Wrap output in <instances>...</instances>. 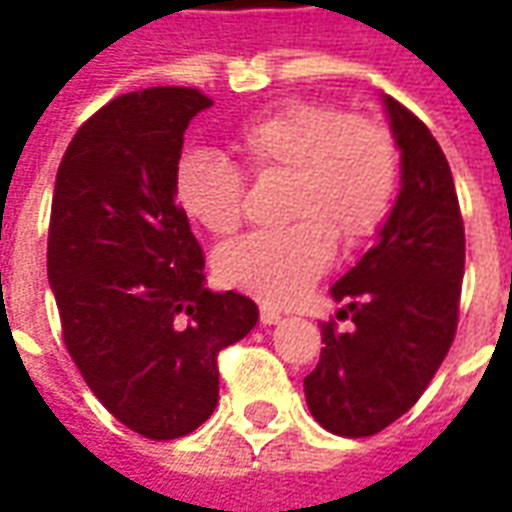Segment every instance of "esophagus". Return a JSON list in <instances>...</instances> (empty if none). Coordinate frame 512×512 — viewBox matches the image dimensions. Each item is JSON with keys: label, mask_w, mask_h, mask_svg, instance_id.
<instances>
[{"label": "esophagus", "mask_w": 512, "mask_h": 512, "mask_svg": "<svg viewBox=\"0 0 512 512\" xmlns=\"http://www.w3.org/2000/svg\"><path fill=\"white\" fill-rule=\"evenodd\" d=\"M279 321H282V312H279L277 307H268V304L260 307V323H263V326H274V323Z\"/></svg>", "instance_id": "34e87169"}]
</instances>
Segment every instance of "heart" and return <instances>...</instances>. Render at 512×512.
<instances>
[{
  "label": "heart",
  "instance_id": "heart-1",
  "mask_svg": "<svg viewBox=\"0 0 512 512\" xmlns=\"http://www.w3.org/2000/svg\"><path fill=\"white\" fill-rule=\"evenodd\" d=\"M255 175H288L282 213L288 227L241 235L216 252L230 288L288 304L329 268L334 238L356 246L384 224L397 186V150L373 117L343 115L315 101H293L235 136ZM175 197L213 235H230L244 216V175L216 153L178 161Z\"/></svg>",
  "mask_w": 512,
  "mask_h": 512
}]
</instances>
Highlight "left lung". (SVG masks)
I'll use <instances>...</instances> for the list:
<instances>
[{
  "label": "left lung",
  "mask_w": 512,
  "mask_h": 512,
  "mask_svg": "<svg viewBox=\"0 0 512 512\" xmlns=\"http://www.w3.org/2000/svg\"><path fill=\"white\" fill-rule=\"evenodd\" d=\"M400 150V191L376 246L332 285L345 301L321 323V362L304 378L312 417L337 436H373L403 417L450 351L461 301L463 219L447 158L428 126L384 95Z\"/></svg>",
  "instance_id": "obj_1"
}]
</instances>
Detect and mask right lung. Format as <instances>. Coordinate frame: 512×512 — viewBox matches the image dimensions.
<instances>
[{
	"instance_id": "obj_1",
	"label": "right lung",
	"mask_w": 512,
	"mask_h": 512,
	"mask_svg": "<svg viewBox=\"0 0 512 512\" xmlns=\"http://www.w3.org/2000/svg\"><path fill=\"white\" fill-rule=\"evenodd\" d=\"M208 106L191 87L109 101L71 139L51 200L65 348L106 411L153 441L211 417L216 356L257 323L255 301L205 288V257L175 202L183 134Z\"/></svg>"
}]
</instances>
